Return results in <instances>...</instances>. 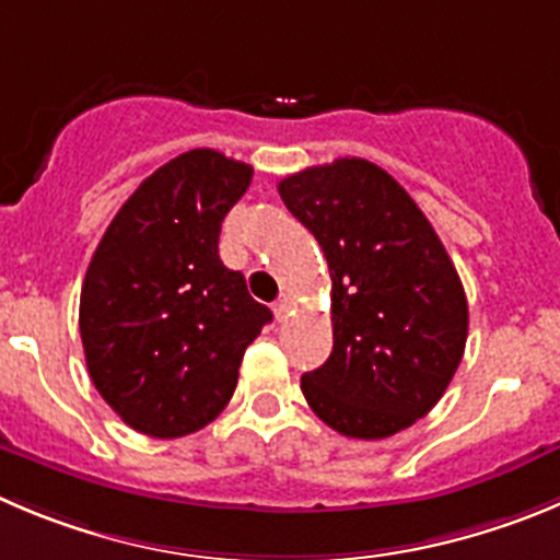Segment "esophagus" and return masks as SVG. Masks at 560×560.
Returning a JSON list of instances; mask_svg holds the SVG:
<instances>
[{"instance_id": "1", "label": "esophagus", "mask_w": 560, "mask_h": 560, "mask_svg": "<svg viewBox=\"0 0 560 560\" xmlns=\"http://www.w3.org/2000/svg\"><path fill=\"white\" fill-rule=\"evenodd\" d=\"M273 312H276V320H287V315L292 312V298L290 295L279 298V301L273 304Z\"/></svg>"}]
</instances>
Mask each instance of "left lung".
Segmentation results:
<instances>
[{
    "label": "left lung",
    "mask_w": 560,
    "mask_h": 560,
    "mask_svg": "<svg viewBox=\"0 0 560 560\" xmlns=\"http://www.w3.org/2000/svg\"><path fill=\"white\" fill-rule=\"evenodd\" d=\"M281 201L326 254L334 348L301 378L334 431L386 439L445 395L467 345V295L415 198L359 156L279 182Z\"/></svg>",
    "instance_id": "8db88e82"
}]
</instances>
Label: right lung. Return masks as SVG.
Masks as SVG:
<instances>
[{
  "mask_svg": "<svg viewBox=\"0 0 560 560\" xmlns=\"http://www.w3.org/2000/svg\"><path fill=\"white\" fill-rule=\"evenodd\" d=\"M254 168L192 149L156 168L104 232L80 298L88 373L109 409L156 439L196 433L232 400L268 306L218 256Z\"/></svg>",
  "mask_w": 560,
  "mask_h": 560,
  "instance_id": "1",
  "label": "right lung"
}]
</instances>
